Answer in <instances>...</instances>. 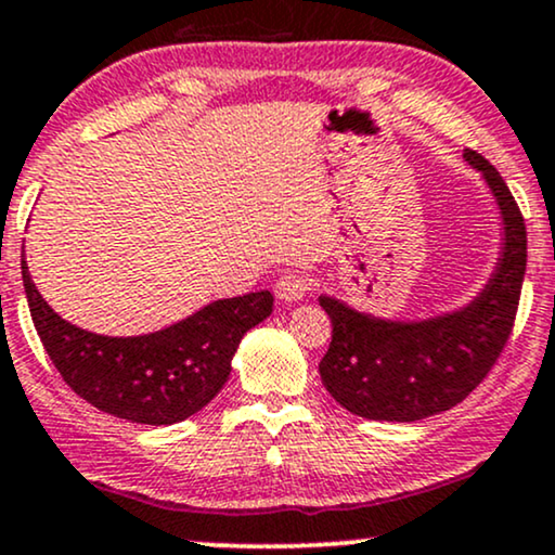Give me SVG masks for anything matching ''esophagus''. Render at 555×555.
<instances>
[{
	"instance_id": "esophagus-1",
	"label": "esophagus",
	"mask_w": 555,
	"mask_h": 555,
	"mask_svg": "<svg viewBox=\"0 0 555 555\" xmlns=\"http://www.w3.org/2000/svg\"><path fill=\"white\" fill-rule=\"evenodd\" d=\"M310 289L312 276H307L302 271H286L276 282V297L282 299V302H299V299L310 295Z\"/></svg>"
}]
</instances>
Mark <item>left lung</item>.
Instances as JSON below:
<instances>
[{
  "label": "left lung",
  "instance_id": "1",
  "mask_svg": "<svg viewBox=\"0 0 555 555\" xmlns=\"http://www.w3.org/2000/svg\"><path fill=\"white\" fill-rule=\"evenodd\" d=\"M483 172L504 217V253L486 289L463 310L422 323H392L320 297L333 338L320 377L349 413L375 422H418L463 403L483 383L509 341L527 266L522 211L499 170L465 150Z\"/></svg>",
  "mask_w": 555,
  "mask_h": 555
}]
</instances>
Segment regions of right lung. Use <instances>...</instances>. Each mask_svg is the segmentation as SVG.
I'll use <instances>...</instances> for the list:
<instances>
[{
	"instance_id": "add662e5",
	"label": "right lung",
	"mask_w": 555,
	"mask_h": 555,
	"mask_svg": "<svg viewBox=\"0 0 555 555\" xmlns=\"http://www.w3.org/2000/svg\"><path fill=\"white\" fill-rule=\"evenodd\" d=\"M30 318L59 375L98 411L133 424H178L222 390L240 338L273 310L271 292L219 299L150 336L111 338L66 323L23 260Z\"/></svg>"
}]
</instances>
